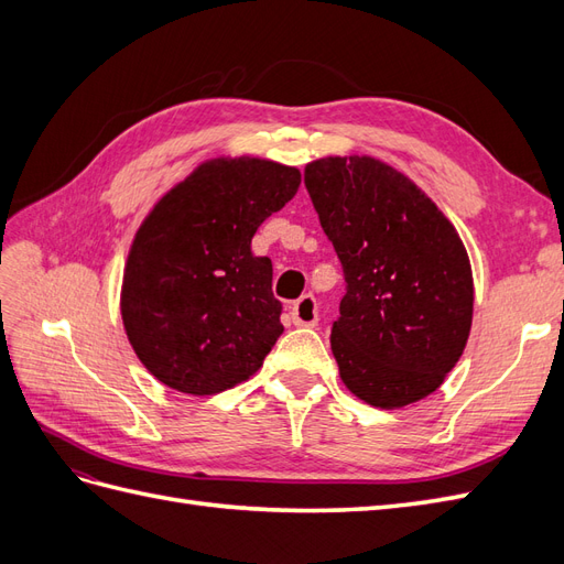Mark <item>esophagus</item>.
<instances>
[{
  "label": "esophagus",
  "instance_id": "obj_1",
  "mask_svg": "<svg viewBox=\"0 0 564 564\" xmlns=\"http://www.w3.org/2000/svg\"><path fill=\"white\" fill-rule=\"evenodd\" d=\"M289 315H292V322L299 324V327H315L317 324V299L313 294H303L292 308H289Z\"/></svg>",
  "mask_w": 564,
  "mask_h": 564
}]
</instances>
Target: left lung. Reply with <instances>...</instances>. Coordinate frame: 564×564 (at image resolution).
Masks as SVG:
<instances>
[{
	"instance_id": "8db88e82",
	"label": "left lung",
	"mask_w": 564,
	"mask_h": 564,
	"mask_svg": "<svg viewBox=\"0 0 564 564\" xmlns=\"http://www.w3.org/2000/svg\"><path fill=\"white\" fill-rule=\"evenodd\" d=\"M305 187L346 275L332 327L340 381L379 409L429 398L473 324V270L454 224L412 178L369 155L305 164Z\"/></svg>"
}]
</instances>
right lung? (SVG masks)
I'll list each match as a JSON object with an SVG mask.
<instances>
[{"mask_svg": "<svg viewBox=\"0 0 564 564\" xmlns=\"http://www.w3.org/2000/svg\"><path fill=\"white\" fill-rule=\"evenodd\" d=\"M301 185L263 158L195 166L143 218L131 242L119 311L143 367L185 395L247 381L284 332L272 263L251 237Z\"/></svg>", "mask_w": 564, "mask_h": 564, "instance_id": "obj_1", "label": "right lung"}]
</instances>
